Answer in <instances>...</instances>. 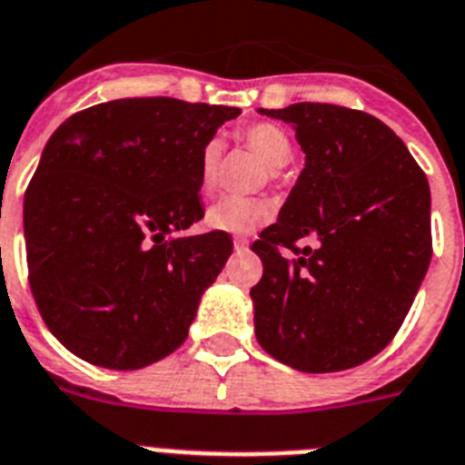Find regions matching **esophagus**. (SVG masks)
I'll list each match as a JSON object with an SVG mask.
<instances>
[{"label":"esophagus","instance_id":"obj_1","mask_svg":"<svg viewBox=\"0 0 465 465\" xmlns=\"http://www.w3.org/2000/svg\"><path fill=\"white\" fill-rule=\"evenodd\" d=\"M233 252H236V255H243V252H248V241L233 239Z\"/></svg>","mask_w":465,"mask_h":465}]
</instances>
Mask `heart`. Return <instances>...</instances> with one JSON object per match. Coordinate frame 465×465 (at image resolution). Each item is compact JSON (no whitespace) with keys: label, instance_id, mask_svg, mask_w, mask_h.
<instances>
[{"label":"heart","instance_id":"obj_1","mask_svg":"<svg viewBox=\"0 0 465 465\" xmlns=\"http://www.w3.org/2000/svg\"><path fill=\"white\" fill-rule=\"evenodd\" d=\"M245 143L252 153L262 160L269 170H281L291 160L292 146L291 136L281 130L279 124L257 123L243 132ZM220 139H210L203 143L198 155V189L201 193H213L220 182ZM272 220V205L262 198L224 196L217 201L205 214V224L222 233H252Z\"/></svg>","mask_w":465,"mask_h":465}]
</instances>
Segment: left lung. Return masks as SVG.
I'll return each instance as SVG.
<instances>
[{
	"label": "left lung",
	"instance_id": "left-lung-1",
	"mask_svg": "<svg viewBox=\"0 0 465 465\" xmlns=\"http://www.w3.org/2000/svg\"><path fill=\"white\" fill-rule=\"evenodd\" d=\"M257 113L295 130L305 167L252 251L257 342L305 373L345 371L400 331L432 255L430 186L400 136L369 113L292 104ZM318 241L302 252L294 243ZM296 252L291 261L278 251Z\"/></svg>",
	"mask_w": 465,
	"mask_h": 465
}]
</instances>
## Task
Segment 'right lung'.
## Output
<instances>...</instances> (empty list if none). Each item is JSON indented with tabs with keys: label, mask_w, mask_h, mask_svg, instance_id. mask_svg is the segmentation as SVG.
I'll use <instances>...</instances> for the list:
<instances>
[{
	"label": "right lung",
	"mask_w": 465,
	"mask_h": 465,
	"mask_svg": "<svg viewBox=\"0 0 465 465\" xmlns=\"http://www.w3.org/2000/svg\"><path fill=\"white\" fill-rule=\"evenodd\" d=\"M239 108L170 96L70 115L23 201L30 288L58 341L89 364L134 371L174 352L232 255L203 217L198 155Z\"/></svg>",
	"instance_id": "add662e5"
}]
</instances>
